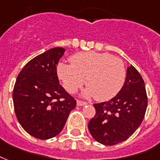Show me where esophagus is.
I'll return each instance as SVG.
<instances>
[{
  "mask_svg": "<svg viewBox=\"0 0 160 160\" xmlns=\"http://www.w3.org/2000/svg\"><path fill=\"white\" fill-rule=\"evenodd\" d=\"M77 104L78 105V106H83V105L87 104V102L81 101V100H78V101H77Z\"/></svg>",
  "mask_w": 160,
  "mask_h": 160,
  "instance_id": "obj_1",
  "label": "esophagus"
}]
</instances>
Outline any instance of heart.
Returning a JSON list of instances; mask_svg holds the SVG:
<instances>
[{
  "label": "heart",
  "mask_w": 160,
  "mask_h": 160,
  "mask_svg": "<svg viewBox=\"0 0 160 160\" xmlns=\"http://www.w3.org/2000/svg\"><path fill=\"white\" fill-rule=\"evenodd\" d=\"M71 64L58 65V75L71 93L81 88L85 79L88 87L84 94L94 96L98 101H108L114 98L126 80L127 72L120 58L107 52H80L70 58Z\"/></svg>",
  "instance_id": "heart-1"
}]
</instances>
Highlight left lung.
Segmentation results:
<instances>
[{
    "mask_svg": "<svg viewBox=\"0 0 160 160\" xmlns=\"http://www.w3.org/2000/svg\"><path fill=\"white\" fill-rule=\"evenodd\" d=\"M148 105L144 81L131 65L118 93L107 102L94 103L96 113L88 122L92 138L104 145H114L129 138L139 127Z\"/></svg>",
    "mask_w": 160,
    "mask_h": 160,
    "instance_id": "obj_1",
    "label": "left lung"
}]
</instances>
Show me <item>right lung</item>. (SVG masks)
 <instances>
[{
  "instance_id": "obj_1",
  "label": "right lung",
  "mask_w": 160,
  "mask_h": 160,
  "mask_svg": "<svg viewBox=\"0 0 160 160\" xmlns=\"http://www.w3.org/2000/svg\"><path fill=\"white\" fill-rule=\"evenodd\" d=\"M65 52L54 48L32 58L17 76L12 98L18 122L30 135L53 138L62 130L76 100L61 86L57 65Z\"/></svg>"
}]
</instances>
